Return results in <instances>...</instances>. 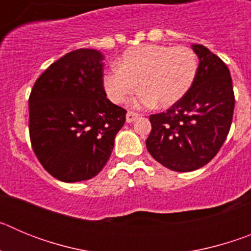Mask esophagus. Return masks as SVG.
Instances as JSON below:
<instances>
[{"instance_id":"1","label":"esophagus","mask_w":251,"mask_h":251,"mask_svg":"<svg viewBox=\"0 0 251 251\" xmlns=\"http://www.w3.org/2000/svg\"><path fill=\"white\" fill-rule=\"evenodd\" d=\"M141 115L138 114V113H133V112H128L127 115H126V121H127V123H133V122L136 121V119H138Z\"/></svg>"}]
</instances>
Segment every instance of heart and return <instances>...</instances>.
<instances>
[{
	"instance_id": "obj_1",
	"label": "heart",
	"mask_w": 251,
	"mask_h": 251,
	"mask_svg": "<svg viewBox=\"0 0 251 251\" xmlns=\"http://www.w3.org/2000/svg\"><path fill=\"white\" fill-rule=\"evenodd\" d=\"M199 72V59L187 46L150 44L127 50L118 66L104 74L106 95L114 103H123L138 89L133 106L174 105L194 85Z\"/></svg>"
}]
</instances>
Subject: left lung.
<instances>
[{"instance_id":"1","label":"left lung","mask_w":251,"mask_h":251,"mask_svg":"<svg viewBox=\"0 0 251 251\" xmlns=\"http://www.w3.org/2000/svg\"><path fill=\"white\" fill-rule=\"evenodd\" d=\"M191 48L199 57L194 85L167 112L151 115L152 130L146 141L151 156L177 172L201 168L216 156L230 130L235 106L225 63L203 45Z\"/></svg>"}]
</instances>
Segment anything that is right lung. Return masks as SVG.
Listing matches in <instances>:
<instances>
[{"instance_id":"1","label":"right lung","mask_w":251,"mask_h":251,"mask_svg":"<svg viewBox=\"0 0 251 251\" xmlns=\"http://www.w3.org/2000/svg\"><path fill=\"white\" fill-rule=\"evenodd\" d=\"M104 55L77 49L51 64L28 99L30 139L40 163L55 178H93L112 154L126 110L106 98Z\"/></svg>"}]
</instances>
